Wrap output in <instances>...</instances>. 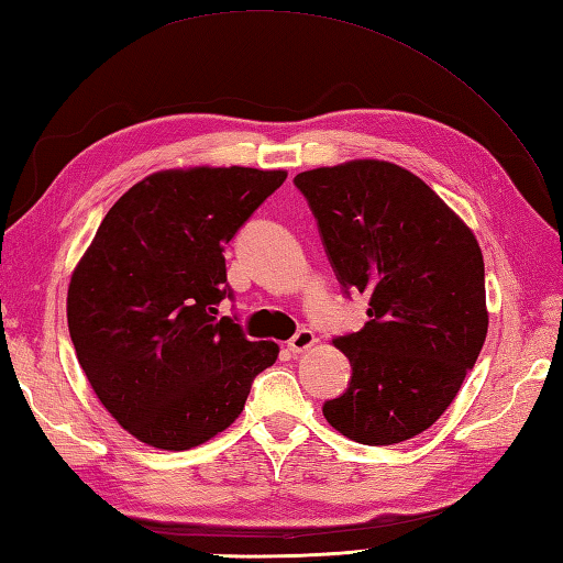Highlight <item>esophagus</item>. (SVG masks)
Instances as JSON below:
<instances>
[{
	"label": "esophagus",
	"instance_id": "1",
	"mask_svg": "<svg viewBox=\"0 0 563 563\" xmlns=\"http://www.w3.org/2000/svg\"><path fill=\"white\" fill-rule=\"evenodd\" d=\"M314 341H317V336H314L312 329H300V332H297V334L288 341V349L292 351V354H302V351L314 346Z\"/></svg>",
	"mask_w": 563,
	"mask_h": 563
}]
</instances>
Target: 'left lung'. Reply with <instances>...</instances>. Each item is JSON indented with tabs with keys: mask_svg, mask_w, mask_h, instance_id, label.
Returning <instances> with one entry per match:
<instances>
[{
	"mask_svg": "<svg viewBox=\"0 0 563 563\" xmlns=\"http://www.w3.org/2000/svg\"><path fill=\"white\" fill-rule=\"evenodd\" d=\"M344 292L368 295V322L336 336L351 363L322 412L358 444L422 434L454 402L488 334L486 268L473 231L432 187L388 161L295 175Z\"/></svg>",
	"mask_w": 563,
	"mask_h": 563,
	"instance_id": "left-lung-1",
	"label": "left lung"
}]
</instances>
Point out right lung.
Segmentation results:
<instances>
[{
  "label": "right lung",
  "instance_id": "add662e5",
  "mask_svg": "<svg viewBox=\"0 0 563 563\" xmlns=\"http://www.w3.org/2000/svg\"><path fill=\"white\" fill-rule=\"evenodd\" d=\"M285 170L178 168L117 200L73 271L68 329L107 412L139 442L185 451L224 432L278 358L231 317L224 246Z\"/></svg>",
  "mask_w": 563,
  "mask_h": 563
}]
</instances>
